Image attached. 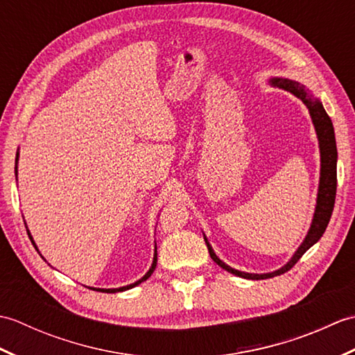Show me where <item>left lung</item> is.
Returning a JSON list of instances; mask_svg holds the SVG:
<instances>
[{"instance_id":"left-lung-1","label":"left lung","mask_w":355,"mask_h":355,"mask_svg":"<svg viewBox=\"0 0 355 355\" xmlns=\"http://www.w3.org/2000/svg\"><path fill=\"white\" fill-rule=\"evenodd\" d=\"M270 85L285 89V92L294 94L297 99H300L305 103V107L308 108V111H310L314 130H315V134H318V140H319L320 178H319L318 200H315V209H314V215H313V221H311L310 229H308V233H306L305 239L302 241V244L297 247V250L294 252V254L291 256V259L281 268L270 271V273H261V275L247 273V271H239V270L232 268L230 266H227V263L218 258L216 253L214 252L212 245L209 244L206 235L202 233L210 258H212L218 263V266L224 268L225 271H229V273H232V275L244 277V279H252V281L275 277V276L285 273V271H288L294 266V263L302 258V254L308 250V248L318 243L323 233H325L331 214H333L334 201H336V189H337V146H336L334 126H333V122H331L329 116L327 114L325 108H323L322 102L318 99V97H314V94L305 85L299 84V82H296V80L285 79V78H273V79H270Z\"/></svg>"}]
</instances>
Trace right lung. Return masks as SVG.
I'll return each mask as SVG.
<instances>
[{"label": "right lung", "instance_id": "1", "mask_svg": "<svg viewBox=\"0 0 355 355\" xmlns=\"http://www.w3.org/2000/svg\"><path fill=\"white\" fill-rule=\"evenodd\" d=\"M18 160H19V153H17V158H15V175H17V178H18ZM26 224V223H24ZM27 227V225H26ZM27 233H28V238H30V241H32L33 243V245L36 247V244H35V241H33V238H32V233H30V230L27 229ZM37 248V247H36ZM155 267H157V247H155V250H154V259H153V263H150V267H149V270L146 271V275L143 276V277H140L139 281H135L134 284H130V285H125V286H119V288H94V286H88L89 290H96V291H101V293H119V291H126V290H131V288H134V286H137L139 284H141L143 281H146V279L154 273V270H155Z\"/></svg>", "mask_w": 355, "mask_h": 355}]
</instances>
